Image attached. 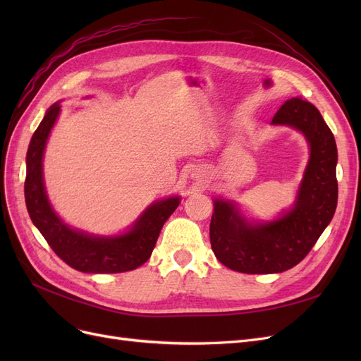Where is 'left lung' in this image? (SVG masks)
Returning <instances> with one entry per match:
<instances>
[{
    "instance_id": "left-lung-1",
    "label": "left lung",
    "mask_w": 361,
    "mask_h": 361,
    "mask_svg": "<svg viewBox=\"0 0 361 361\" xmlns=\"http://www.w3.org/2000/svg\"><path fill=\"white\" fill-rule=\"evenodd\" d=\"M271 123L301 130L310 159L293 207L274 221L253 224L233 202L214 200L209 226L214 255L227 268L245 274H272L298 265L330 224L337 206V147L318 108L292 97Z\"/></svg>"
}]
</instances>
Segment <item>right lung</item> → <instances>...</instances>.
<instances>
[{"label": "right lung", "mask_w": 361, "mask_h": 361, "mask_svg": "<svg viewBox=\"0 0 361 361\" xmlns=\"http://www.w3.org/2000/svg\"><path fill=\"white\" fill-rule=\"evenodd\" d=\"M60 114V104L47 111L27 152L25 203L32 224L61 260L76 271L89 274H116L133 271L147 262L161 228L179 206V197L152 203L123 235L93 236L71 228L54 212L43 185L42 159L51 129Z\"/></svg>", "instance_id": "add662e5"}]
</instances>
